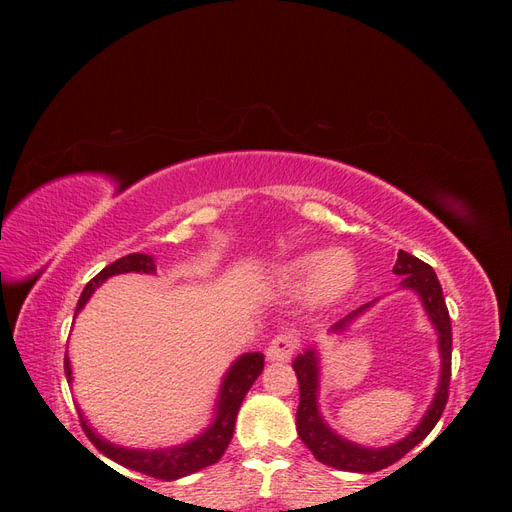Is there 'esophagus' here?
Returning a JSON list of instances; mask_svg holds the SVG:
<instances>
[{
	"label": "esophagus",
	"mask_w": 512,
	"mask_h": 512,
	"mask_svg": "<svg viewBox=\"0 0 512 512\" xmlns=\"http://www.w3.org/2000/svg\"><path fill=\"white\" fill-rule=\"evenodd\" d=\"M299 346V339L294 333H280L267 348L269 361H288Z\"/></svg>",
	"instance_id": "34e87169"
}]
</instances>
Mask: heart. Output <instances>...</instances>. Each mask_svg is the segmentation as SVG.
<instances>
[{
    "label": "heart",
    "instance_id": "heart-1",
    "mask_svg": "<svg viewBox=\"0 0 512 512\" xmlns=\"http://www.w3.org/2000/svg\"><path fill=\"white\" fill-rule=\"evenodd\" d=\"M284 273L292 280H309L314 297L324 303L342 299L356 280L354 260L344 250L303 254L290 260Z\"/></svg>",
    "mask_w": 512,
    "mask_h": 512
}]
</instances>
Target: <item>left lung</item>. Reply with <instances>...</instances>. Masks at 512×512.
I'll return each mask as SVG.
<instances>
[{
    "label": "left lung",
    "mask_w": 512,
    "mask_h": 512,
    "mask_svg": "<svg viewBox=\"0 0 512 512\" xmlns=\"http://www.w3.org/2000/svg\"><path fill=\"white\" fill-rule=\"evenodd\" d=\"M395 275H401V288L412 290L421 299L425 312L438 333V350H440V380L436 395H433L429 408L425 410L421 423H418L406 438H401L389 446L371 448L350 442L335 433L327 421H324L318 406V391H320V356L318 350L312 346L303 354H299L292 363L294 374L299 380V410H297V431L303 444L314 453V457L331 466L335 470L344 472H378L393 466L406 453H410L416 444H421L429 431L436 427L440 416L444 412L446 399H448V384H451V346H453V333H451V318H448L446 301L442 297V286L438 282V275L423 260L416 256L401 252L397 254V262L393 267ZM376 301L365 303L359 309H354L346 318L335 322L329 333H344L350 324L363 316L367 309Z\"/></svg>",
    "instance_id": "left-lung-1"
}]
</instances>
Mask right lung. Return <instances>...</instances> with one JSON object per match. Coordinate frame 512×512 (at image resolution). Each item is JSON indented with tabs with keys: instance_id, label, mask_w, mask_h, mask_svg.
<instances>
[{
	"instance_id": "1",
	"label": "right lung",
	"mask_w": 512,
	"mask_h": 512,
	"mask_svg": "<svg viewBox=\"0 0 512 512\" xmlns=\"http://www.w3.org/2000/svg\"><path fill=\"white\" fill-rule=\"evenodd\" d=\"M121 273L153 275L156 273V260H153V256L149 254H128L115 260L113 265L104 267L81 292V299L76 303L74 318L81 314V309L87 305L91 294H94L108 280V277L121 275ZM64 369H66L68 384H72V365H70L68 354L64 359ZM262 369H265V356H262V352L241 354L239 359L228 367L226 376L222 378L211 423L192 440L170 446V448H153L151 451V448H128V446L108 442L87 423V418L79 406H76V410H79L85 436L104 457L119 463L123 468L143 472L153 478L177 480L213 466V463L224 455V451L232 440V431H235V421H237L239 408L243 404V397L252 389V384L262 374Z\"/></svg>"
}]
</instances>
